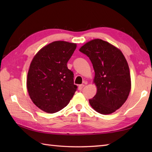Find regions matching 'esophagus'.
I'll return each mask as SVG.
<instances>
[{"label":"esophagus","instance_id":"1","mask_svg":"<svg viewBox=\"0 0 152 152\" xmlns=\"http://www.w3.org/2000/svg\"><path fill=\"white\" fill-rule=\"evenodd\" d=\"M85 86L83 85V84H81V85H79L78 86V89L79 90H82L83 88V87H84Z\"/></svg>","mask_w":152,"mask_h":152}]
</instances>
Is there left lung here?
Wrapping results in <instances>:
<instances>
[{
  "label": "left lung",
  "mask_w": 152,
  "mask_h": 152,
  "mask_svg": "<svg viewBox=\"0 0 152 152\" xmlns=\"http://www.w3.org/2000/svg\"><path fill=\"white\" fill-rule=\"evenodd\" d=\"M93 64L96 95L89 104L96 112L107 115L121 107L131 88L129 68L118 48L101 39L89 41L80 48Z\"/></svg>",
  "instance_id": "8db88e82"
}]
</instances>
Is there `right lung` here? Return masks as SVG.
I'll list each match as a JSON object with an SVG mask.
<instances>
[{"instance_id":"obj_1","label":"right lung","mask_w":152,"mask_h":152,"mask_svg":"<svg viewBox=\"0 0 152 152\" xmlns=\"http://www.w3.org/2000/svg\"><path fill=\"white\" fill-rule=\"evenodd\" d=\"M77 45L55 41L38 51L27 74V88L32 101L42 110L53 114L64 108L72 98L77 86L67 62Z\"/></svg>"}]
</instances>
